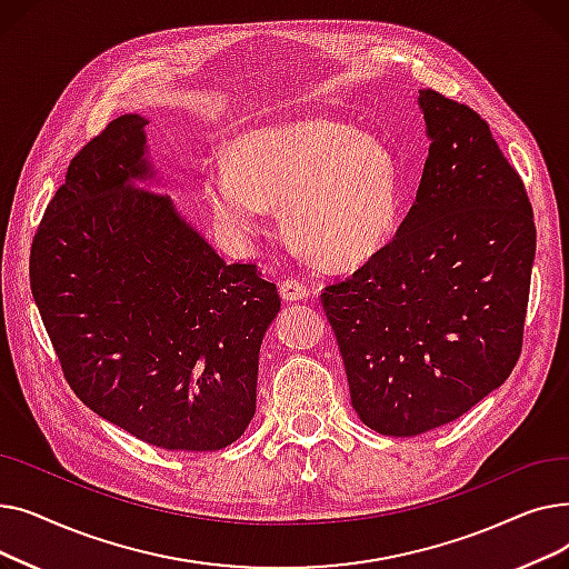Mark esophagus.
Instances as JSON below:
<instances>
[{"mask_svg":"<svg viewBox=\"0 0 569 569\" xmlns=\"http://www.w3.org/2000/svg\"><path fill=\"white\" fill-rule=\"evenodd\" d=\"M279 292H281V297H283L286 302H300V300H305V297H309V288L302 281H297V279L281 281L279 283Z\"/></svg>","mask_w":569,"mask_h":569,"instance_id":"34e87169","label":"esophagus"}]
</instances>
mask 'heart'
<instances>
[{
    "instance_id": "1",
    "label": "heart",
    "mask_w": 569,
    "mask_h": 569,
    "mask_svg": "<svg viewBox=\"0 0 569 569\" xmlns=\"http://www.w3.org/2000/svg\"><path fill=\"white\" fill-rule=\"evenodd\" d=\"M204 198L234 242L264 223V204L283 202V226L297 244L335 269L371 260L392 237L399 212V166L392 149L332 117L256 129L207 170Z\"/></svg>"
}]
</instances>
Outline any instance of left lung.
<instances>
[{"mask_svg":"<svg viewBox=\"0 0 569 569\" xmlns=\"http://www.w3.org/2000/svg\"><path fill=\"white\" fill-rule=\"evenodd\" d=\"M431 140L392 242L320 295L360 420L420 436L468 412L512 373L535 260L519 172L472 108L420 89Z\"/></svg>","mask_w":569,"mask_h":569,"instance_id":"8db88e82","label":"left lung"}]
</instances>
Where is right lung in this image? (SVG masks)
Instances as JSON below:
<instances>
[{
	"label": "right lung",
	"instance_id": "obj_1",
	"mask_svg": "<svg viewBox=\"0 0 569 569\" xmlns=\"http://www.w3.org/2000/svg\"><path fill=\"white\" fill-rule=\"evenodd\" d=\"M140 114L71 159L29 283L76 397L163 450L214 452L256 415L258 352L281 309L256 264H228L147 182Z\"/></svg>",
	"mask_w": 569,
	"mask_h": 569
}]
</instances>
